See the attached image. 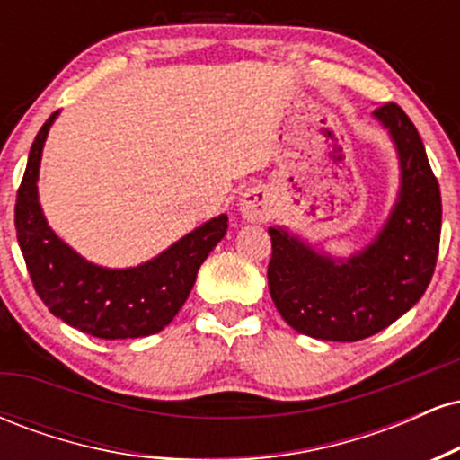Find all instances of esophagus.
<instances>
[{
  "mask_svg": "<svg viewBox=\"0 0 460 460\" xmlns=\"http://www.w3.org/2000/svg\"><path fill=\"white\" fill-rule=\"evenodd\" d=\"M237 208H240V214L244 216L246 220H251V223H261V220H268L270 218V203H268L266 194L260 192V190H251V192H246L244 197L240 199V203H237Z\"/></svg>",
  "mask_w": 460,
  "mask_h": 460,
  "instance_id": "obj_1",
  "label": "esophagus"
}]
</instances>
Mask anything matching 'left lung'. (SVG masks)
<instances>
[{
    "label": "left lung",
    "mask_w": 460,
    "mask_h": 460,
    "mask_svg": "<svg viewBox=\"0 0 460 460\" xmlns=\"http://www.w3.org/2000/svg\"><path fill=\"white\" fill-rule=\"evenodd\" d=\"M387 129L400 164L398 197L376 237L350 257L270 226L268 288L281 318L303 335L358 341L387 329L424 296L441 237V192L415 125L385 103L372 112Z\"/></svg>",
    "instance_id": "1"
}]
</instances>
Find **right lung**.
<instances>
[{
  "label": "right lung",
  "instance_id": "right-lung-1",
  "mask_svg": "<svg viewBox=\"0 0 460 460\" xmlns=\"http://www.w3.org/2000/svg\"><path fill=\"white\" fill-rule=\"evenodd\" d=\"M58 114L47 119L31 142L14 205L17 240L36 294L56 318L93 337L134 340L160 332L183 307L200 263L225 237L229 218L216 216L134 268L84 260L47 225L36 186L47 134Z\"/></svg>",
  "mask_w": 460,
  "mask_h": 460
}]
</instances>
